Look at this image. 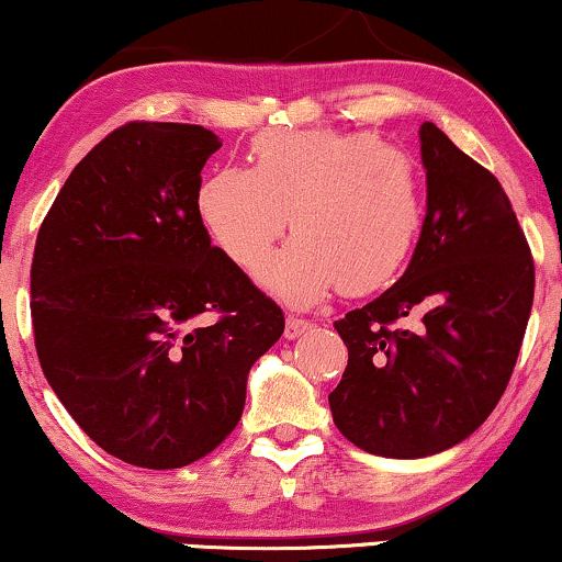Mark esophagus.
<instances>
[{
  "mask_svg": "<svg viewBox=\"0 0 562 562\" xmlns=\"http://www.w3.org/2000/svg\"><path fill=\"white\" fill-rule=\"evenodd\" d=\"M306 329H312V322L299 319V317H289L286 319V329H283V337H286V340H296V337L304 335Z\"/></svg>",
  "mask_w": 562,
  "mask_h": 562,
  "instance_id": "34e87169",
  "label": "esophagus"
}]
</instances>
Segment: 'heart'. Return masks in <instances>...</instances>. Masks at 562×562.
Instances as JSON below:
<instances>
[{
    "label": "heart",
    "mask_w": 562,
    "mask_h": 562,
    "mask_svg": "<svg viewBox=\"0 0 562 562\" xmlns=\"http://www.w3.org/2000/svg\"><path fill=\"white\" fill-rule=\"evenodd\" d=\"M250 168H214L196 212L212 240L252 268L289 225L296 237L258 268L291 306L383 289L412 258L425 222L417 160L373 133L268 130L252 137Z\"/></svg>",
    "instance_id": "1"
}]
</instances>
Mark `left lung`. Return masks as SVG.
I'll return each instance as SVG.
<instances>
[{"label": "left lung", "mask_w": 562, "mask_h": 562, "mask_svg": "<svg viewBox=\"0 0 562 562\" xmlns=\"http://www.w3.org/2000/svg\"><path fill=\"white\" fill-rule=\"evenodd\" d=\"M427 214L402 279L335 322L348 368L340 432L383 458L463 442L502 398L535 299V263L502 183L440 127H419ZM406 318L412 328H394Z\"/></svg>", "instance_id": "1"}]
</instances>
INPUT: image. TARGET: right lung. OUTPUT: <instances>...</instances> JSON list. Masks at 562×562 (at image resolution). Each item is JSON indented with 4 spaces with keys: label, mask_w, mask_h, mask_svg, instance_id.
Wrapping results in <instances>:
<instances>
[{
    "label": "right lung",
    "mask_w": 562,
    "mask_h": 562,
    "mask_svg": "<svg viewBox=\"0 0 562 562\" xmlns=\"http://www.w3.org/2000/svg\"><path fill=\"white\" fill-rule=\"evenodd\" d=\"M222 140L202 125L127 122L94 145L37 233L30 312L60 404L110 456L168 471L237 427L283 312L214 248L196 212ZM220 313L210 328L193 322Z\"/></svg>",
    "instance_id": "1"
}]
</instances>
